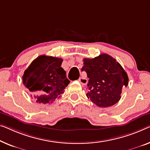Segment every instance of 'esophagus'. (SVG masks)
I'll return each mask as SVG.
<instances>
[{
    "label": "esophagus",
    "instance_id": "obj_1",
    "mask_svg": "<svg viewBox=\"0 0 150 150\" xmlns=\"http://www.w3.org/2000/svg\"><path fill=\"white\" fill-rule=\"evenodd\" d=\"M78 81L80 82V83L81 85H86L87 83H88V79H87L86 77H79V79H78Z\"/></svg>",
    "mask_w": 150,
    "mask_h": 150
}]
</instances>
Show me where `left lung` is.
Here are the masks:
<instances>
[{
	"label": "left lung",
	"mask_w": 150,
	"mask_h": 150,
	"mask_svg": "<svg viewBox=\"0 0 150 150\" xmlns=\"http://www.w3.org/2000/svg\"><path fill=\"white\" fill-rule=\"evenodd\" d=\"M81 71L89 78L87 96L93 103L106 108L119 101L122 89L128 86L129 78L115 59L102 54L93 59H84Z\"/></svg>",
	"instance_id": "1"
}]
</instances>
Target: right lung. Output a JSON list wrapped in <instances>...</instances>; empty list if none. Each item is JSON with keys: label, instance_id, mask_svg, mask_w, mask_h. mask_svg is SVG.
Segmentation results:
<instances>
[{"label": "right lung", "instance_id": "1", "mask_svg": "<svg viewBox=\"0 0 150 150\" xmlns=\"http://www.w3.org/2000/svg\"><path fill=\"white\" fill-rule=\"evenodd\" d=\"M61 58L41 55L33 60L23 75V83L36 100L51 104L59 99L70 81L61 67Z\"/></svg>", "mask_w": 150, "mask_h": 150}]
</instances>
